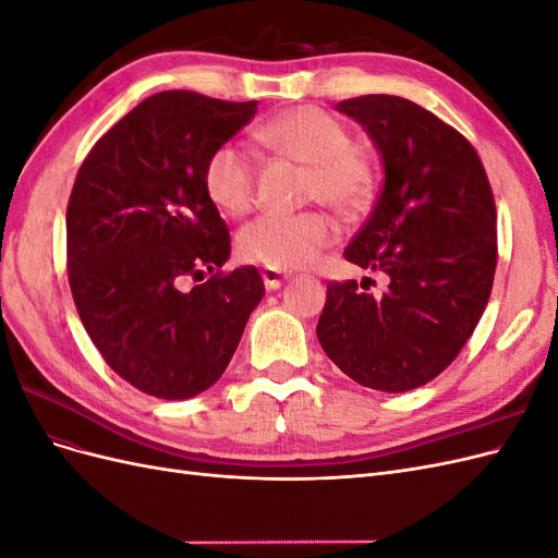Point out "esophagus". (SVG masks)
<instances>
[{"label":"esophagus","instance_id":"esophagus-1","mask_svg":"<svg viewBox=\"0 0 558 558\" xmlns=\"http://www.w3.org/2000/svg\"><path fill=\"white\" fill-rule=\"evenodd\" d=\"M286 279H289V275L281 272V269H269V267L263 269V281L267 291H277Z\"/></svg>","mask_w":558,"mask_h":558}]
</instances>
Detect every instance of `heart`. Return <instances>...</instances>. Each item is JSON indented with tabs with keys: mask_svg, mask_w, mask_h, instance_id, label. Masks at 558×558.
Returning a JSON list of instances; mask_svg holds the SVG:
<instances>
[{
	"mask_svg": "<svg viewBox=\"0 0 558 558\" xmlns=\"http://www.w3.org/2000/svg\"><path fill=\"white\" fill-rule=\"evenodd\" d=\"M258 142L275 154L310 165L307 197L320 199L342 214L361 211L373 197V167L353 148L349 128L318 107L283 111L258 130ZM258 167L248 150L226 142L205 162V189L218 209L244 216L256 202ZM337 223L326 211L291 216L265 214L242 228L238 238L244 260L269 269H298L312 265L318 253L337 240Z\"/></svg>",
	"mask_w": 558,
	"mask_h": 558,
	"instance_id": "b5f03b06",
	"label": "heart"
}]
</instances>
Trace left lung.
<instances>
[{"mask_svg":"<svg viewBox=\"0 0 558 558\" xmlns=\"http://www.w3.org/2000/svg\"><path fill=\"white\" fill-rule=\"evenodd\" d=\"M384 162L373 216L344 251L384 272L381 298L330 281L316 335L361 386L412 391L459 356L480 324L496 275V202L477 150L459 130L396 95L344 99Z\"/></svg>","mask_w":558,"mask_h":558,"instance_id":"left-lung-1","label":"left lung"}]
</instances>
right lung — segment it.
Returning <instances> with one entry per match:
<instances>
[{"mask_svg":"<svg viewBox=\"0 0 558 558\" xmlns=\"http://www.w3.org/2000/svg\"><path fill=\"white\" fill-rule=\"evenodd\" d=\"M256 107L156 93L76 174L66 205L74 305L113 373L154 398L185 400L216 384L265 295L256 267L221 272L230 232L205 189L209 154ZM205 271L213 277L202 282Z\"/></svg>","mask_w":558,"mask_h":558,"instance_id":"1","label":"right lung"}]
</instances>
